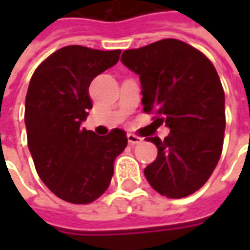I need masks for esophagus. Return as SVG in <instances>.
I'll use <instances>...</instances> for the list:
<instances>
[{
	"label": "esophagus",
	"mask_w": 250,
	"mask_h": 250,
	"mask_svg": "<svg viewBox=\"0 0 250 250\" xmlns=\"http://www.w3.org/2000/svg\"><path fill=\"white\" fill-rule=\"evenodd\" d=\"M127 139H128V143H130L131 146H134V145H139V143L142 142V138L134 135V134H127Z\"/></svg>",
	"instance_id": "esophagus-1"
}]
</instances>
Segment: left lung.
Returning a JSON list of instances; mask_svg holds the SVG:
<instances>
[{"instance_id":"obj_1","label":"left lung","mask_w":250,"mask_h":250,"mask_svg":"<svg viewBox=\"0 0 250 250\" xmlns=\"http://www.w3.org/2000/svg\"><path fill=\"white\" fill-rule=\"evenodd\" d=\"M120 62L139 76L143 109L157 115L152 125L170 128L163 141L146 138L158 157L145 177L167 198L188 197L206 184L224 145L225 93L214 65L175 39L125 51Z\"/></svg>"}]
</instances>
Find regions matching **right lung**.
I'll return each instance as SVG.
<instances>
[{"mask_svg":"<svg viewBox=\"0 0 250 250\" xmlns=\"http://www.w3.org/2000/svg\"><path fill=\"white\" fill-rule=\"evenodd\" d=\"M120 51L82 45L59 49L37 66L25 99L28 147L37 174L52 193L89 204L108 188L114 161L127 146L123 130L99 136L83 128L95 77L119 62Z\"/></svg>","mask_w":250,"mask_h":250,"instance_id":"1","label":"right lung"}]
</instances>
